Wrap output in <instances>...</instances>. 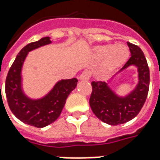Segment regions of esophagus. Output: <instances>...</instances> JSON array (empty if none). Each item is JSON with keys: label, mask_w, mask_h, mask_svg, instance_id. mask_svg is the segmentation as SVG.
Wrapping results in <instances>:
<instances>
[{"label": "esophagus", "mask_w": 160, "mask_h": 160, "mask_svg": "<svg viewBox=\"0 0 160 160\" xmlns=\"http://www.w3.org/2000/svg\"><path fill=\"white\" fill-rule=\"evenodd\" d=\"M90 79V73L87 72V71H85L83 73H81L80 75V80H85V81H87Z\"/></svg>", "instance_id": "obj_1"}]
</instances>
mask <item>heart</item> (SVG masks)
<instances>
[{
    "label": "heart",
    "instance_id": "obj_1",
    "mask_svg": "<svg viewBox=\"0 0 160 160\" xmlns=\"http://www.w3.org/2000/svg\"><path fill=\"white\" fill-rule=\"evenodd\" d=\"M98 59L104 60V68L106 71H112L122 66L128 58L129 50L124 44H106L98 46L95 49Z\"/></svg>",
    "mask_w": 160,
    "mask_h": 160
}]
</instances>
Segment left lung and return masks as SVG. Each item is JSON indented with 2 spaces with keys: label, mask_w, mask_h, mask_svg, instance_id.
Masks as SVG:
<instances>
[{
  "label": "left lung",
  "mask_w": 160,
  "mask_h": 160,
  "mask_svg": "<svg viewBox=\"0 0 160 160\" xmlns=\"http://www.w3.org/2000/svg\"><path fill=\"white\" fill-rule=\"evenodd\" d=\"M131 56L120 71L130 65H135L139 72V83L130 94L121 98L110 89L107 83L92 81V91L89 104L95 116L110 125H119L135 118L144 105L150 82V73L144 53L137 45L127 42Z\"/></svg>",
  "instance_id": "obj_1"
}]
</instances>
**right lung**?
Wrapping results in <instances>:
<instances>
[{
    "label": "right lung",
    "instance_id": "add662e5",
    "mask_svg": "<svg viewBox=\"0 0 160 160\" xmlns=\"http://www.w3.org/2000/svg\"><path fill=\"white\" fill-rule=\"evenodd\" d=\"M50 42L49 37H45L25 46L16 56L6 79V96L11 111L21 122L36 128L45 127L59 118L67 98L76 87L78 82L76 78L60 80L45 97L38 100L30 99L24 94L20 73L27 54Z\"/></svg>",
    "mask_w": 160,
    "mask_h": 160
}]
</instances>
